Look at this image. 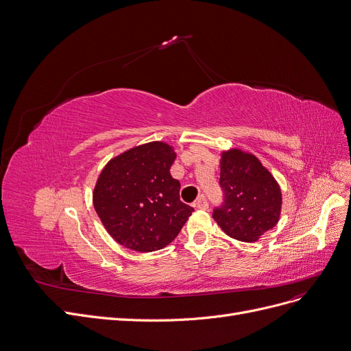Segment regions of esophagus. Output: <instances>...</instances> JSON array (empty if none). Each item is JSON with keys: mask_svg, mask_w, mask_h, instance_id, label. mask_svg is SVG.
<instances>
[{"mask_svg": "<svg viewBox=\"0 0 351 351\" xmlns=\"http://www.w3.org/2000/svg\"><path fill=\"white\" fill-rule=\"evenodd\" d=\"M193 206L199 210H206L208 208V199H206L204 195H201L195 202H193Z\"/></svg>", "mask_w": 351, "mask_h": 351, "instance_id": "obj_1", "label": "esophagus"}]
</instances>
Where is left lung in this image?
I'll return each mask as SVG.
<instances>
[{
    "label": "left lung",
    "mask_w": 351,
    "mask_h": 351,
    "mask_svg": "<svg viewBox=\"0 0 351 351\" xmlns=\"http://www.w3.org/2000/svg\"><path fill=\"white\" fill-rule=\"evenodd\" d=\"M219 188L223 202L214 206L213 218L227 236L252 243L276 226L282 205L280 188L253 154L226 152Z\"/></svg>",
    "instance_id": "8db88e82"
}]
</instances>
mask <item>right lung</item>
I'll use <instances>...</instances> for the list:
<instances>
[{
    "label": "right lung",
    "instance_id": "1",
    "mask_svg": "<svg viewBox=\"0 0 351 351\" xmlns=\"http://www.w3.org/2000/svg\"><path fill=\"white\" fill-rule=\"evenodd\" d=\"M176 154L153 141L127 150L104 167L94 206L111 237L124 247L149 253L172 243L193 208L179 198L171 175Z\"/></svg>",
    "mask_w": 351,
    "mask_h": 351
}]
</instances>
